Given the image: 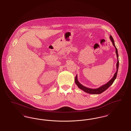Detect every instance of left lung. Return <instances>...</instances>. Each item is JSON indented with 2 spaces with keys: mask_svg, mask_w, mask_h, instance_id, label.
Instances as JSON below:
<instances>
[{
  "mask_svg": "<svg viewBox=\"0 0 131 131\" xmlns=\"http://www.w3.org/2000/svg\"><path fill=\"white\" fill-rule=\"evenodd\" d=\"M109 37H110V40H111V41L112 42V44H113V46H114L115 48L116 54L117 58V64H116V70H117L116 72L114 74V76L113 77V78L108 83H107L105 85H101L100 88H97V89L88 88L87 87H85V86H84L83 85H82L78 81V76H77V75H76V76L75 77V82L76 84L77 85V86H78V88L79 89H80L81 90H83V91H84V92H86V93H90V94H100L102 92H104L105 91H106L108 88L113 83L114 81H115V80L116 78L117 75V72H118V67H119V59H118V50H117V49L115 45L114 41V39H113L112 37L110 35L109 36Z\"/></svg>",
  "mask_w": 131,
  "mask_h": 131,
  "instance_id": "8db88e82",
  "label": "left lung"
}]
</instances>
